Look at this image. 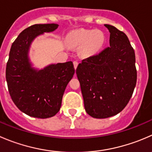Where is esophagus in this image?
Wrapping results in <instances>:
<instances>
[{"instance_id":"esophagus-1","label":"esophagus","mask_w":152,"mask_h":152,"mask_svg":"<svg viewBox=\"0 0 152 152\" xmlns=\"http://www.w3.org/2000/svg\"><path fill=\"white\" fill-rule=\"evenodd\" d=\"M78 64H79V63H78L77 61H73V65H74V68L76 69V67H77Z\"/></svg>"}]
</instances>
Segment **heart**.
<instances>
[{
	"label": "heart",
	"mask_w": 152,
	"mask_h": 152,
	"mask_svg": "<svg viewBox=\"0 0 152 152\" xmlns=\"http://www.w3.org/2000/svg\"><path fill=\"white\" fill-rule=\"evenodd\" d=\"M67 43L73 48H79V53L84 57L99 53L106 43V35L100 29H79L70 32Z\"/></svg>",
	"instance_id": "heart-1"
}]
</instances>
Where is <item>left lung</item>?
I'll return each mask as SVG.
<instances>
[{
  "instance_id": "8db88e82",
  "label": "left lung",
  "mask_w": 152,
  "mask_h": 152,
  "mask_svg": "<svg viewBox=\"0 0 152 152\" xmlns=\"http://www.w3.org/2000/svg\"><path fill=\"white\" fill-rule=\"evenodd\" d=\"M110 47L82 60L76 68L87 113L94 118L114 116L129 103L137 83L135 53L127 35L115 26Z\"/></svg>"
}]
</instances>
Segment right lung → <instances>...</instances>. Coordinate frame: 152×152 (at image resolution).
I'll use <instances>...</instances> for the list:
<instances>
[{
  "mask_svg": "<svg viewBox=\"0 0 152 152\" xmlns=\"http://www.w3.org/2000/svg\"><path fill=\"white\" fill-rule=\"evenodd\" d=\"M58 26L56 23L29 26L19 34L10 49L6 68L9 92L18 108L30 117L46 119L55 116L74 75L72 61L50 64L42 70L35 69L29 62L28 54L32 41Z\"/></svg>",
  "mask_w": 152,
  "mask_h": 152,
  "instance_id": "right-lung-1",
  "label": "right lung"
}]
</instances>
